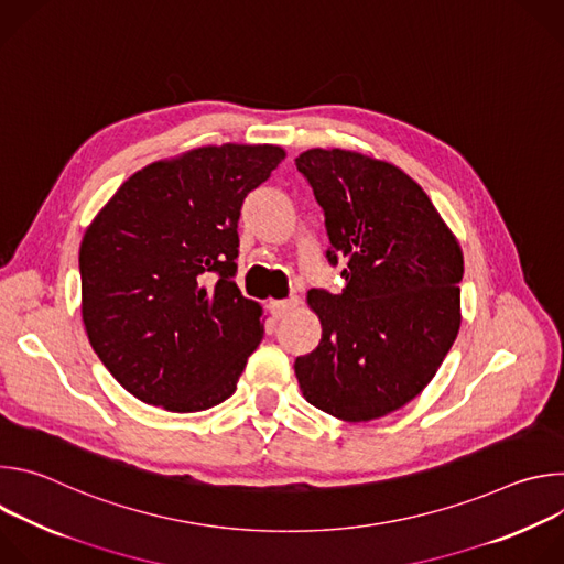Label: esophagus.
<instances>
[{
    "label": "esophagus",
    "mask_w": 564,
    "mask_h": 564,
    "mask_svg": "<svg viewBox=\"0 0 564 564\" xmlns=\"http://www.w3.org/2000/svg\"><path fill=\"white\" fill-rule=\"evenodd\" d=\"M294 307H296V299H294V296H292V299H283V301H272V303H270V312H272L274 318L288 316Z\"/></svg>",
    "instance_id": "esophagus-1"
}]
</instances>
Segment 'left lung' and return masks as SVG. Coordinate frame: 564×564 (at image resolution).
<instances>
[{"label": "left lung", "mask_w": 564, "mask_h": 564, "mask_svg": "<svg viewBox=\"0 0 564 564\" xmlns=\"http://www.w3.org/2000/svg\"><path fill=\"white\" fill-rule=\"evenodd\" d=\"M324 209L339 294L310 290L321 341L296 357L303 397L344 422L383 417L435 377L459 330L464 259L424 189L383 160L310 149L294 160Z\"/></svg>", "instance_id": "left-lung-1"}]
</instances>
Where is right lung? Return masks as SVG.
<instances>
[{
	"mask_svg": "<svg viewBox=\"0 0 564 564\" xmlns=\"http://www.w3.org/2000/svg\"><path fill=\"white\" fill-rule=\"evenodd\" d=\"M274 144L200 147L135 172L79 246L83 321L116 381L144 404L207 411L263 337L234 283L238 218L281 165Z\"/></svg>",
	"mask_w": 564,
	"mask_h": 564,
	"instance_id": "obj_1",
	"label": "right lung"
}]
</instances>
